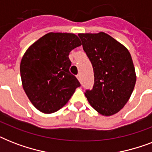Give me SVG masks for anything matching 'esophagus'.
I'll list each match as a JSON object with an SVG mask.
<instances>
[{
    "label": "esophagus",
    "mask_w": 152,
    "mask_h": 152,
    "mask_svg": "<svg viewBox=\"0 0 152 152\" xmlns=\"http://www.w3.org/2000/svg\"><path fill=\"white\" fill-rule=\"evenodd\" d=\"M76 77H77V79H78V80L80 81V83H81V76H80V74H79V75H77V76H76Z\"/></svg>",
    "instance_id": "esophagus-1"
}]
</instances>
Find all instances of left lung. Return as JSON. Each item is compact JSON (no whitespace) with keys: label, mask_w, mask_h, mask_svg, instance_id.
I'll use <instances>...</instances> for the list:
<instances>
[{"label":"left lung","mask_w":152,"mask_h":152,"mask_svg":"<svg viewBox=\"0 0 152 152\" xmlns=\"http://www.w3.org/2000/svg\"><path fill=\"white\" fill-rule=\"evenodd\" d=\"M78 35L95 76L92 90L86 91L85 96L98 113L113 115L127 103L136 84L131 54L124 45L104 32Z\"/></svg>","instance_id":"1"}]
</instances>
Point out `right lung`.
Listing matches in <instances>:
<instances>
[{"label":"right lung","instance_id":"add662e5","mask_svg":"<svg viewBox=\"0 0 152 152\" xmlns=\"http://www.w3.org/2000/svg\"><path fill=\"white\" fill-rule=\"evenodd\" d=\"M81 46L72 33L50 32L34 42L20 62L23 88L33 106L44 113L59 110L80 83L69 72V55Z\"/></svg>","mask_w":152,"mask_h":152}]
</instances>
